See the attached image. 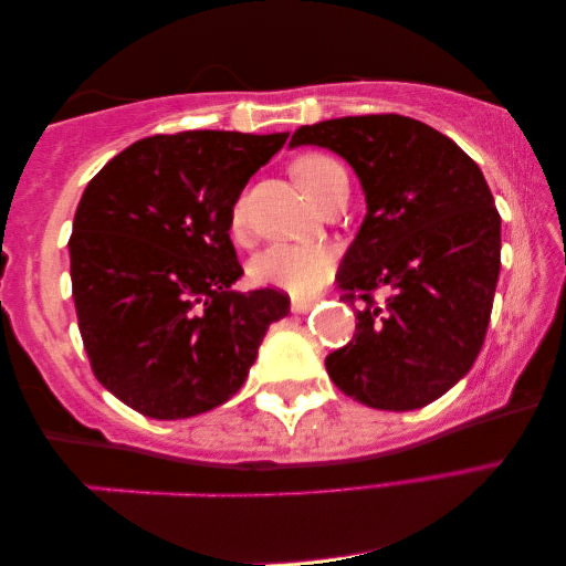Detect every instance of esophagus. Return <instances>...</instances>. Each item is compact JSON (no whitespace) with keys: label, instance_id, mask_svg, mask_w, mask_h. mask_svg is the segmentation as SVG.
Returning <instances> with one entry per match:
<instances>
[{"label":"esophagus","instance_id":"34e87169","mask_svg":"<svg viewBox=\"0 0 566 566\" xmlns=\"http://www.w3.org/2000/svg\"><path fill=\"white\" fill-rule=\"evenodd\" d=\"M313 305H316L313 301H293V303H291V311L298 313V316H303V313L313 311Z\"/></svg>","mask_w":566,"mask_h":566}]
</instances>
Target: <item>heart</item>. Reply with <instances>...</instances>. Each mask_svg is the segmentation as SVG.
Returning a JSON list of instances; mask_svg holds the SVG:
<instances>
[{
	"label": "heart",
	"instance_id": "heart-1",
	"mask_svg": "<svg viewBox=\"0 0 566 566\" xmlns=\"http://www.w3.org/2000/svg\"><path fill=\"white\" fill-rule=\"evenodd\" d=\"M293 178L305 196L313 202H318L333 185L346 180V170L336 160H331V157L311 153L293 163ZM230 226H233V230L243 228V202L240 200L233 208ZM331 273V250L316 243H277L265 248L263 253H258L253 263H250V277H253V283L298 295V298L316 293L328 281Z\"/></svg>",
	"mask_w": 566,
	"mask_h": 566
}]
</instances>
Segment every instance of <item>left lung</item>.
<instances>
[{
	"instance_id": "left-lung-1",
	"label": "left lung",
	"mask_w": 566,
	"mask_h": 566,
	"mask_svg": "<svg viewBox=\"0 0 566 566\" xmlns=\"http://www.w3.org/2000/svg\"><path fill=\"white\" fill-rule=\"evenodd\" d=\"M289 145L344 157L366 198L336 275L364 308L354 340L326 358L331 381L381 411L437 401L474 366L502 268V218L479 165L403 115L303 125ZM374 290L385 291L381 304Z\"/></svg>"
}]
</instances>
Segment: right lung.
Wrapping results in <instances>:
<instances>
[{
  "label": "right lung",
  "instance_id": "obj_1",
  "mask_svg": "<svg viewBox=\"0 0 566 566\" xmlns=\"http://www.w3.org/2000/svg\"><path fill=\"white\" fill-rule=\"evenodd\" d=\"M289 133L190 129L137 140L82 192L70 238L72 298L97 381L157 421L190 419L245 384L281 291H230V218Z\"/></svg>",
  "mask_w": 566,
  "mask_h": 566
}]
</instances>
